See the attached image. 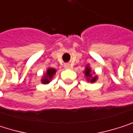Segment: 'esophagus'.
Returning <instances> with one entry per match:
<instances>
[{
	"label": "esophagus",
	"mask_w": 133,
	"mask_h": 133,
	"mask_svg": "<svg viewBox=\"0 0 133 133\" xmlns=\"http://www.w3.org/2000/svg\"><path fill=\"white\" fill-rule=\"evenodd\" d=\"M64 69H71V65H70L69 64H65L64 65Z\"/></svg>",
	"instance_id": "1"
}]
</instances>
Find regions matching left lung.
<instances>
[{
	"label": "left lung",
	"instance_id": "1",
	"mask_svg": "<svg viewBox=\"0 0 133 133\" xmlns=\"http://www.w3.org/2000/svg\"><path fill=\"white\" fill-rule=\"evenodd\" d=\"M84 73H85V76L87 77V79L88 82H90L91 83H95L97 79V76H93L92 74H91V69L90 68V66L87 65L86 69H85V71H84Z\"/></svg>",
	"mask_w": 133,
	"mask_h": 133
}]
</instances>
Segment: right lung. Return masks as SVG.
Instances as JSON below:
<instances>
[{"label":"right lung","mask_w":133,"mask_h":133,"mask_svg":"<svg viewBox=\"0 0 133 133\" xmlns=\"http://www.w3.org/2000/svg\"><path fill=\"white\" fill-rule=\"evenodd\" d=\"M55 72H56V70H55L54 69H52V68L47 69L46 72L43 75V79H41V82H42L43 84H47V83H49L50 81L51 80V79L53 78V76H54Z\"/></svg>","instance_id":"add662e5"}]
</instances>
